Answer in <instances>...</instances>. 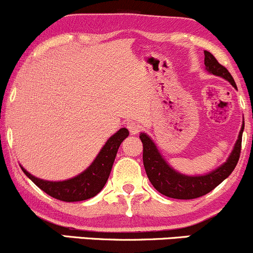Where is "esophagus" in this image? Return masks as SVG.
<instances>
[{"mask_svg": "<svg viewBox=\"0 0 253 253\" xmlns=\"http://www.w3.org/2000/svg\"><path fill=\"white\" fill-rule=\"evenodd\" d=\"M127 128H128L130 134H138L139 130H140V126H139L138 124L134 123V121H129V123H127Z\"/></svg>", "mask_w": 253, "mask_h": 253, "instance_id": "obj_1", "label": "esophagus"}]
</instances>
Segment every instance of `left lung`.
<instances>
[{
	"mask_svg": "<svg viewBox=\"0 0 253 253\" xmlns=\"http://www.w3.org/2000/svg\"><path fill=\"white\" fill-rule=\"evenodd\" d=\"M205 65L206 70L211 75L222 77L228 81L237 89L236 82L231 76L227 69L222 66L211 52L205 51ZM244 130V123L240 128L239 135L234 144L231 155L228 156L225 163L217 167L215 170L205 175L188 176L171 168L168 162L159 152L157 145L153 143L146 133H140L139 138L143 143V161L146 175L152 183L156 190L168 197L178 200H191L208 194L214 188L231 175L232 171L237 167L242 150V136Z\"/></svg>",
	"mask_w": 253,
	"mask_h": 253,
	"instance_id": "1",
	"label": "left lung"
}]
</instances>
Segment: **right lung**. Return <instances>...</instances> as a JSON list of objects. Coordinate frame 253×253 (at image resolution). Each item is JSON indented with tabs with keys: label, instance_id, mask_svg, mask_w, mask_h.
<instances>
[{
	"label": "right lung",
	"instance_id": "obj_1",
	"mask_svg": "<svg viewBox=\"0 0 253 253\" xmlns=\"http://www.w3.org/2000/svg\"><path fill=\"white\" fill-rule=\"evenodd\" d=\"M128 134L127 128L119 129L107 140L94 162L83 172L65 181H45L32 175L24 167H21V169L34 184L54 199L65 202L84 201L97 195L103 189L114 164L119 146Z\"/></svg>",
	"mask_w": 253,
	"mask_h": 253
}]
</instances>
